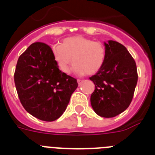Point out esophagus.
<instances>
[{"mask_svg": "<svg viewBox=\"0 0 155 155\" xmlns=\"http://www.w3.org/2000/svg\"><path fill=\"white\" fill-rule=\"evenodd\" d=\"M82 81H82V80H81V79H78V84H79V85H81V84Z\"/></svg>", "mask_w": 155, "mask_h": 155, "instance_id": "obj_1", "label": "esophagus"}]
</instances>
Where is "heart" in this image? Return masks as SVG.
Returning a JSON list of instances; mask_svg holds the SVG:
<instances>
[{
	"instance_id": "obj_1",
	"label": "heart",
	"mask_w": 155,
	"mask_h": 155,
	"mask_svg": "<svg viewBox=\"0 0 155 155\" xmlns=\"http://www.w3.org/2000/svg\"><path fill=\"white\" fill-rule=\"evenodd\" d=\"M52 53L57 67L64 73H69L74 62V71L77 74L91 75L102 68L106 51L102 42L83 36H73L64 39L61 45H54Z\"/></svg>"
}]
</instances>
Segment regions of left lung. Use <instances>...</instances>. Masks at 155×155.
Listing matches in <instances>:
<instances>
[{"label":"left lung","mask_w":155,"mask_h":155,"mask_svg":"<svg viewBox=\"0 0 155 155\" xmlns=\"http://www.w3.org/2000/svg\"><path fill=\"white\" fill-rule=\"evenodd\" d=\"M105 46V63L95 74L90 77L95 85L91 104L98 116L111 118L129 107L138 74L136 62L124 45L109 40Z\"/></svg>","instance_id":"left-lung-1"}]
</instances>
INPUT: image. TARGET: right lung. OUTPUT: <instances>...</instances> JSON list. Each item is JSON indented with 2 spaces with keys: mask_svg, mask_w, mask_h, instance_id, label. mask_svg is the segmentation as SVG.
<instances>
[{
  "mask_svg": "<svg viewBox=\"0 0 155 155\" xmlns=\"http://www.w3.org/2000/svg\"><path fill=\"white\" fill-rule=\"evenodd\" d=\"M14 80L24 109L46 122L61 117L78 85L59 69L51 47L41 42L30 45L19 57Z\"/></svg>",
  "mask_w": 155,
  "mask_h": 155,
  "instance_id": "obj_1",
  "label": "right lung"
}]
</instances>
